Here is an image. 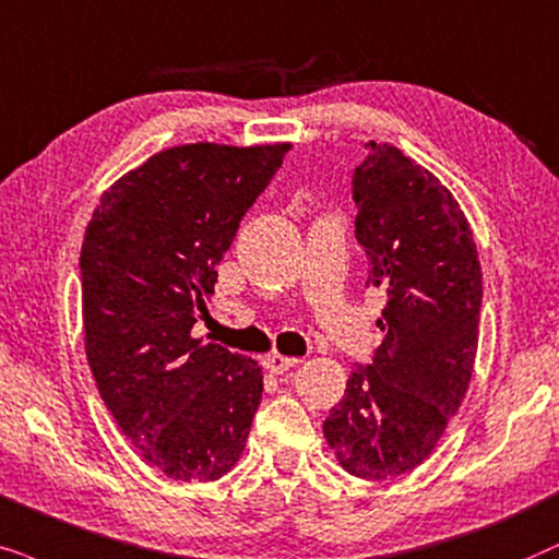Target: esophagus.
<instances>
[{
	"mask_svg": "<svg viewBox=\"0 0 559 559\" xmlns=\"http://www.w3.org/2000/svg\"><path fill=\"white\" fill-rule=\"evenodd\" d=\"M296 362H299V360H296V357H284V355H278V353H271V355L263 357V368L271 370L273 376L286 373V370H292Z\"/></svg>",
	"mask_w": 559,
	"mask_h": 559,
	"instance_id": "34e87169",
	"label": "esophagus"
}]
</instances>
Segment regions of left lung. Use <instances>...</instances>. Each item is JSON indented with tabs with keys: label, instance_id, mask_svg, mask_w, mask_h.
Here are the masks:
<instances>
[{
	"label": "left lung",
	"instance_id": "obj_1",
	"mask_svg": "<svg viewBox=\"0 0 559 559\" xmlns=\"http://www.w3.org/2000/svg\"><path fill=\"white\" fill-rule=\"evenodd\" d=\"M353 174L368 288L385 294L383 342L347 378L324 437L349 475L399 478L431 455L478 353L483 275L473 229L440 178L389 143Z\"/></svg>",
	"mask_w": 559,
	"mask_h": 559
}]
</instances>
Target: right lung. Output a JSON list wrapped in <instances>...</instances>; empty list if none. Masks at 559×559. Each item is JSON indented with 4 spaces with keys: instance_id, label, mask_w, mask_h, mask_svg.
Here are the masks:
<instances>
[{
    "instance_id": "right-lung-1",
    "label": "right lung",
    "mask_w": 559,
    "mask_h": 559,
    "mask_svg": "<svg viewBox=\"0 0 559 559\" xmlns=\"http://www.w3.org/2000/svg\"><path fill=\"white\" fill-rule=\"evenodd\" d=\"M288 147H168L104 191L86 227L81 314L96 389L132 448L174 480L222 478L248 442L263 370L191 330Z\"/></svg>"
}]
</instances>
